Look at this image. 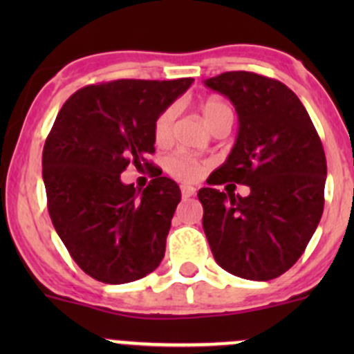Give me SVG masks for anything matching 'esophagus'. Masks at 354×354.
Returning <instances> with one entry per match:
<instances>
[{"instance_id": "esophagus-1", "label": "esophagus", "mask_w": 354, "mask_h": 354, "mask_svg": "<svg viewBox=\"0 0 354 354\" xmlns=\"http://www.w3.org/2000/svg\"><path fill=\"white\" fill-rule=\"evenodd\" d=\"M195 195V188L190 187V185H181V197L190 198Z\"/></svg>"}]
</instances>
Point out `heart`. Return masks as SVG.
<instances>
[{"label":"heart","mask_w":354,"mask_h":354,"mask_svg":"<svg viewBox=\"0 0 354 354\" xmlns=\"http://www.w3.org/2000/svg\"><path fill=\"white\" fill-rule=\"evenodd\" d=\"M200 113H202L203 121H205V124L209 128L212 127L217 120H221V118L233 116V111H231L230 106L217 97L205 99V101L200 104ZM173 108H167L159 114V118H157L154 124V138L157 144H166L167 142L171 133V127H173ZM203 167H205V164L187 154H173L166 160V169L169 171L171 174H174L176 178H181V180H195V178H198V174L202 173Z\"/></svg>","instance_id":"heart-1"}]
</instances>
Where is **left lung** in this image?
Instances as JSON below:
<instances>
[{"label":"left lung","instance_id":"left-lung-1","mask_svg":"<svg viewBox=\"0 0 354 354\" xmlns=\"http://www.w3.org/2000/svg\"><path fill=\"white\" fill-rule=\"evenodd\" d=\"M203 84L226 95L238 114L236 142L207 183L250 187L246 198L198 190L207 241L233 276L276 279L301 257L322 217V142L305 106L279 80L226 71Z\"/></svg>","mask_w":354,"mask_h":354}]
</instances>
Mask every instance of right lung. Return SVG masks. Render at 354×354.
Listing matches in <instances>:
<instances>
[{
    "instance_id": "1",
    "label": "right lung",
    "mask_w": 354,
    "mask_h": 354,
    "mask_svg": "<svg viewBox=\"0 0 354 354\" xmlns=\"http://www.w3.org/2000/svg\"><path fill=\"white\" fill-rule=\"evenodd\" d=\"M194 78L114 80L75 92L42 152V180L56 233L85 274L124 284L159 267L180 187L157 174L144 190L124 185L130 164L151 167L154 124Z\"/></svg>"
}]
</instances>
